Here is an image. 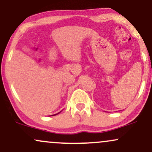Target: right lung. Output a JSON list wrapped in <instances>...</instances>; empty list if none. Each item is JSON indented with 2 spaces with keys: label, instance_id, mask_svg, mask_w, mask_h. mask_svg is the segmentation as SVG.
I'll return each instance as SVG.
<instances>
[{
  "label": "right lung",
  "instance_id": "1",
  "mask_svg": "<svg viewBox=\"0 0 152 152\" xmlns=\"http://www.w3.org/2000/svg\"><path fill=\"white\" fill-rule=\"evenodd\" d=\"M59 113H60V112H59ZM56 114H54V115H51V116H55V115H56Z\"/></svg>",
  "mask_w": 152,
  "mask_h": 152
}]
</instances>
